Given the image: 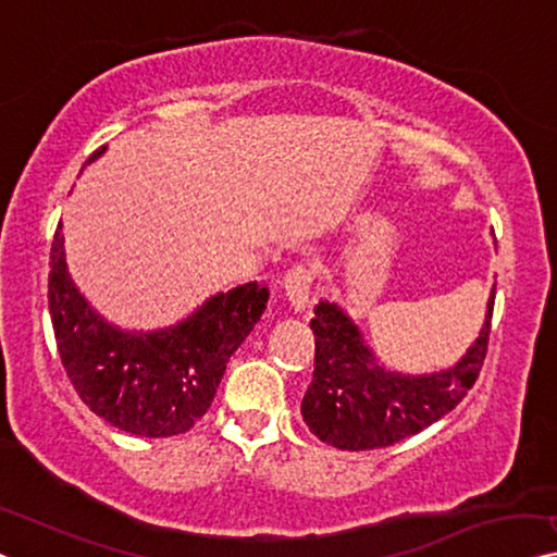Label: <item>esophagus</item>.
Returning a JSON list of instances; mask_svg holds the SVG:
<instances>
[{
  "instance_id": "34e87169",
  "label": "esophagus",
  "mask_w": 557,
  "mask_h": 557,
  "mask_svg": "<svg viewBox=\"0 0 557 557\" xmlns=\"http://www.w3.org/2000/svg\"><path fill=\"white\" fill-rule=\"evenodd\" d=\"M310 289H312V270L297 264L287 272L285 277V295L289 305H293L295 312H302L307 305H310Z\"/></svg>"
}]
</instances>
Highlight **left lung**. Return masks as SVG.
<instances>
[{"label": "left lung", "mask_w": 557, "mask_h": 557, "mask_svg": "<svg viewBox=\"0 0 557 557\" xmlns=\"http://www.w3.org/2000/svg\"><path fill=\"white\" fill-rule=\"evenodd\" d=\"M495 285L485 322L468 352L447 370L408 375L380 364L343 307L314 305V372L302 397L312 435L339 450H375L410 437L458 405L475 385L487 352Z\"/></svg>", "instance_id": "obj_1"}]
</instances>
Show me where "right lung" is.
Returning <instances> with one entry per match:
<instances>
[{
    "mask_svg": "<svg viewBox=\"0 0 557 557\" xmlns=\"http://www.w3.org/2000/svg\"><path fill=\"white\" fill-rule=\"evenodd\" d=\"M104 149L99 147L89 162ZM47 297L57 350L82 403L129 435L170 437L187 433L210 410L232 352L262 318L270 293L247 282L212 295L177 325L122 330L74 285L60 225Z\"/></svg>",
    "mask_w": 557,
    "mask_h": 557,
    "instance_id": "1",
    "label": "right lung"
}]
</instances>
